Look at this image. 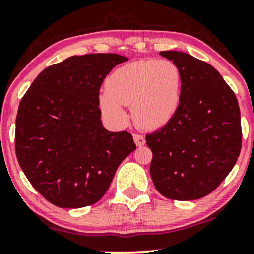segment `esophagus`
<instances>
[{"instance_id":"34e87169","label":"esophagus","mask_w":254,"mask_h":254,"mask_svg":"<svg viewBox=\"0 0 254 254\" xmlns=\"http://www.w3.org/2000/svg\"><path fill=\"white\" fill-rule=\"evenodd\" d=\"M133 141H135L137 147H142V145L145 144V138L142 135H139V133L133 135Z\"/></svg>"}]
</instances>
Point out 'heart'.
<instances>
[{
	"label": "heart",
	"mask_w": 254,
	"mask_h": 254,
	"mask_svg": "<svg viewBox=\"0 0 254 254\" xmlns=\"http://www.w3.org/2000/svg\"><path fill=\"white\" fill-rule=\"evenodd\" d=\"M182 89V71L176 63L170 60H141L111 72L99 105L105 117L119 127L129 122L124 106L132 105L137 125L155 130L176 116Z\"/></svg>",
	"instance_id": "heart-1"
}]
</instances>
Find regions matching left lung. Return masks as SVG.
<instances>
[{
	"label": "left lung",
	"mask_w": 254,
	"mask_h": 254,
	"mask_svg": "<svg viewBox=\"0 0 254 254\" xmlns=\"http://www.w3.org/2000/svg\"><path fill=\"white\" fill-rule=\"evenodd\" d=\"M183 76L182 100L164 127L145 136L150 176L166 198L193 200L223 182L241 150L240 109L214 66L180 51H161Z\"/></svg>",
	"instance_id": "1"
}]
</instances>
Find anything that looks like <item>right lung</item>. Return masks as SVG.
Segmentation results:
<instances>
[{"label":"right lung","instance_id":"right-lung-1","mask_svg":"<svg viewBox=\"0 0 254 254\" xmlns=\"http://www.w3.org/2000/svg\"><path fill=\"white\" fill-rule=\"evenodd\" d=\"M125 61L117 54L71 56L44 69L20 101L17 161L54 205L76 209L97 203L136 149L131 133L105 129L99 109L104 78Z\"/></svg>","mask_w":254,"mask_h":254}]
</instances>
